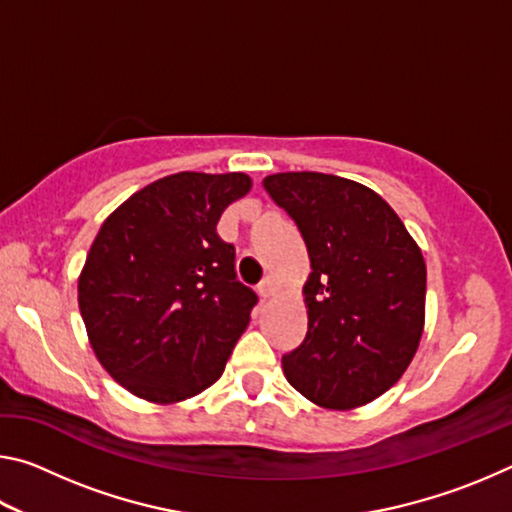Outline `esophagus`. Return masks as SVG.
<instances>
[{
    "instance_id": "esophagus-1",
    "label": "esophagus",
    "mask_w": 512,
    "mask_h": 512,
    "mask_svg": "<svg viewBox=\"0 0 512 512\" xmlns=\"http://www.w3.org/2000/svg\"><path fill=\"white\" fill-rule=\"evenodd\" d=\"M277 289H280V284H277L275 277L268 275V277H264L262 284H259V296H262V298H273L275 293H277Z\"/></svg>"
}]
</instances>
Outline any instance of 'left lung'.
<instances>
[{
    "label": "left lung",
    "instance_id": "1",
    "mask_svg": "<svg viewBox=\"0 0 512 512\" xmlns=\"http://www.w3.org/2000/svg\"><path fill=\"white\" fill-rule=\"evenodd\" d=\"M309 253L302 296L307 336L282 357L309 402L350 411L384 395L409 368L424 332L427 264L377 192L318 171L264 178Z\"/></svg>",
    "mask_w": 512,
    "mask_h": 512
}]
</instances>
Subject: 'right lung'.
Listing matches in <instances>:
<instances>
[{
	"label": "right lung",
	"mask_w": 512,
	"mask_h": 512,
	"mask_svg": "<svg viewBox=\"0 0 512 512\" xmlns=\"http://www.w3.org/2000/svg\"><path fill=\"white\" fill-rule=\"evenodd\" d=\"M246 173L180 171L121 203L94 237L79 309L94 354L128 393L178 404L223 375L257 296L216 235Z\"/></svg>",
	"instance_id": "right-lung-1"
}]
</instances>
